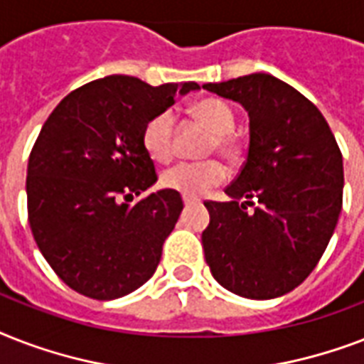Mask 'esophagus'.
Listing matches in <instances>:
<instances>
[{"label":"esophagus","mask_w":364,"mask_h":364,"mask_svg":"<svg viewBox=\"0 0 364 364\" xmlns=\"http://www.w3.org/2000/svg\"><path fill=\"white\" fill-rule=\"evenodd\" d=\"M183 204H185V205H193V204H196V200L188 198V196H183Z\"/></svg>","instance_id":"obj_1"}]
</instances>
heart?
Here are the masks:
<instances>
[{"label": "heart", "instance_id": "heart-1", "mask_svg": "<svg viewBox=\"0 0 364 364\" xmlns=\"http://www.w3.org/2000/svg\"><path fill=\"white\" fill-rule=\"evenodd\" d=\"M196 121L211 132L205 153L219 151L223 156H234L238 151V139L232 134L236 124L234 109L219 98H205L193 105ZM143 145L156 162H168L176 153V115L171 111H160L151 117L143 128ZM227 168L219 160L204 162H181L171 166L160 176V185L168 191L198 198L227 181Z\"/></svg>", "mask_w": 364, "mask_h": 364}]
</instances>
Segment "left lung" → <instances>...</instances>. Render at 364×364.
Returning <instances> with one entry per match:
<instances>
[{
  "label": "left lung",
  "mask_w": 364,
  "mask_h": 364,
  "mask_svg": "<svg viewBox=\"0 0 364 364\" xmlns=\"http://www.w3.org/2000/svg\"><path fill=\"white\" fill-rule=\"evenodd\" d=\"M204 88L249 115L247 160L225 191L230 202H204L205 262L230 293L277 299L310 276L336 228L342 153L321 111L276 77L251 73Z\"/></svg>",
  "instance_id": "8db88e82"
}]
</instances>
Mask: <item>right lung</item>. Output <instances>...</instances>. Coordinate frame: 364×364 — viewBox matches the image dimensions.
Returning a JSON list of instances; mask_svg holds the SVG:
<instances>
[{
    "mask_svg": "<svg viewBox=\"0 0 364 364\" xmlns=\"http://www.w3.org/2000/svg\"><path fill=\"white\" fill-rule=\"evenodd\" d=\"M198 88L109 75L70 92L48 115L28 162V221L43 257L73 291L121 299L154 274L183 200L164 188L130 205L156 181L143 128L177 94Z\"/></svg>",
    "mask_w": 364,
    "mask_h": 364,
    "instance_id": "right-lung-1",
    "label": "right lung"
}]
</instances>
